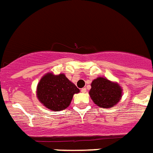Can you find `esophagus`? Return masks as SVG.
<instances>
[{"mask_svg":"<svg viewBox=\"0 0 153 153\" xmlns=\"http://www.w3.org/2000/svg\"><path fill=\"white\" fill-rule=\"evenodd\" d=\"M81 92H82V93H84V94H85V93H86L85 88H83V89H81Z\"/></svg>","mask_w":153,"mask_h":153,"instance_id":"34e87169","label":"esophagus"}]
</instances>
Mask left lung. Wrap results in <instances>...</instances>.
<instances>
[{"label": "left lung", "mask_w": 153, "mask_h": 153, "mask_svg": "<svg viewBox=\"0 0 153 153\" xmlns=\"http://www.w3.org/2000/svg\"><path fill=\"white\" fill-rule=\"evenodd\" d=\"M89 94L97 106L111 108L115 106L121 100L123 89L117 82L99 76L92 81Z\"/></svg>", "instance_id": "1"}]
</instances>
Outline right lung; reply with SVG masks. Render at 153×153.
Segmentation results:
<instances>
[{
    "label": "right lung",
    "mask_w": 153,
    "mask_h": 153,
    "mask_svg": "<svg viewBox=\"0 0 153 153\" xmlns=\"http://www.w3.org/2000/svg\"><path fill=\"white\" fill-rule=\"evenodd\" d=\"M80 89L64 73L55 75L48 72L40 79L36 95L39 101L51 111H59L69 106L72 97Z\"/></svg>",
    "instance_id": "obj_1"
}]
</instances>
